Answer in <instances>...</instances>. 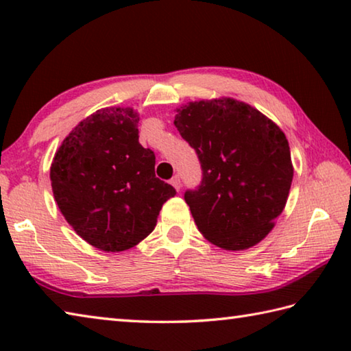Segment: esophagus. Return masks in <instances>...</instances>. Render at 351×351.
Returning a JSON list of instances; mask_svg holds the SVG:
<instances>
[{"mask_svg":"<svg viewBox=\"0 0 351 351\" xmlns=\"http://www.w3.org/2000/svg\"><path fill=\"white\" fill-rule=\"evenodd\" d=\"M170 184H171V186H173V187L178 190V192H180V189H181V180H180V176L175 175L173 178H171Z\"/></svg>","mask_w":351,"mask_h":351,"instance_id":"1","label":"esophagus"}]
</instances>
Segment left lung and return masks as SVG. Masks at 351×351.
Wrapping results in <instances>:
<instances>
[{
	"mask_svg": "<svg viewBox=\"0 0 351 351\" xmlns=\"http://www.w3.org/2000/svg\"><path fill=\"white\" fill-rule=\"evenodd\" d=\"M175 127L195 148L203 170L198 189L184 193L199 232L226 251L257 245L274 228L293 182L280 127L230 97L182 105Z\"/></svg>",
	"mask_w": 351,
	"mask_h": 351,
	"instance_id": "obj_1",
	"label": "left lung"
}]
</instances>
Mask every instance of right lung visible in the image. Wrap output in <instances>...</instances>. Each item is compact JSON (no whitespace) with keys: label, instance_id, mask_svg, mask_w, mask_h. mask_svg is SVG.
I'll use <instances>...</instances> for the list:
<instances>
[{"label":"right lung","instance_id":"obj_1","mask_svg":"<svg viewBox=\"0 0 351 351\" xmlns=\"http://www.w3.org/2000/svg\"><path fill=\"white\" fill-rule=\"evenodd\" d=\"M133 108L97 110L56 152L51 186L73 229L105 252L133 247L153 232L176 190L154 175V153L139 144Z\"/></svg>","mask_w":351,"mask_h":351}]
</instances>
